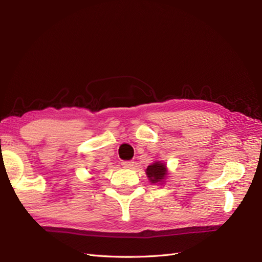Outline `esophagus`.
I'll use <instances>...</instances> for the list:
<instances>
[{"label":"esophagus","mask_w":262,"mask_h":262,"mask_svg":"<svg viewBox=\"0 0 262 262\" xmlns=\"http://www.w3.org/2000/svg\"><path fill=\"white\" fill-rule=\"evenodd\" d=\"M121 165L125 169H133L134 168V162H132V161H122Z\"/></svg>","instance_id":"1"}]
</instances>
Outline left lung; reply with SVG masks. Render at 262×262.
<instances>
[{"instance_id":"8db88e82","label":"left lung","mask_w":262,"mask_h":262,"mask_svg":"<svg viewBox=\"0 0 262 262\" xmlns=\"http://www.w3.org/2000/svg\"><path fill=\"white\" fill-rule=\"evenodd\" d=\"M145 172L152 185H164L169 176V170L162 161H155V162L151 163L147 166Z\"/></svg>"}]
</instances>
